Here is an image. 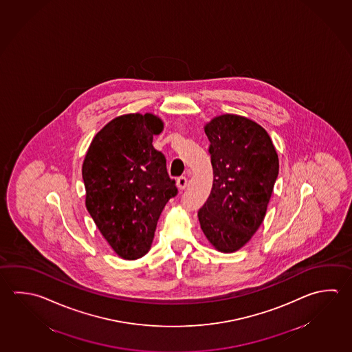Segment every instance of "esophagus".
Returning <instances> with one entry per match:
<instances>
[{"instance_id": "1", "label": "esophagus", "mask_w": 352, "mask_h": 352, "mask_svg": "<svg viewBox=\"0 0 352 352\" xmlns=\"http://www.w3.org/2000/svg\"><path fill=\"white\" fill-rule=\"evenodd\" d=\"M176 186H177L179 190H185L186 186H187V179H186L185 176H181V177L177 179Z\"/></svg>"}]
</instances>
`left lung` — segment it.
<instances>
[{
    "mask_svg": "<svg viewBox=\"0 0 352 352\" xmlns=\"http://www.w3.org/2000/svg\"><path fill=\"white\" fill-rule=\"evenodd\" d=\"M205 133L213 184L199 211V224L214 250L233 253L250 242L265 217L279 159L265 129L245 116H216Z\"/></svg>",
    "mask_w": 352,
    "mask_h": 352,
    "instance_id": "left-lung-1",
    "label": "left lung"
}]
</instances>
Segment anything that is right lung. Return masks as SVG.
<instances>
[{
    "label": "right lung",
    "instance_id": "right-lung-1",
    "mask_svg": "<svg viewBox=\"0 0 352 352\" xmlns=\"http://www.w3.org/2000/svg\"><path fill=\"white\" fill-rule=\"evenodd\" d=\"M164 122L151 113L116 116L84 157L85 207L118 256L134 261L151 248L161 212L177 195L164 153L153 146Z\"/></svg>",
    "mask_w": 352,
    "mask_h": 352
}]
</instances>
